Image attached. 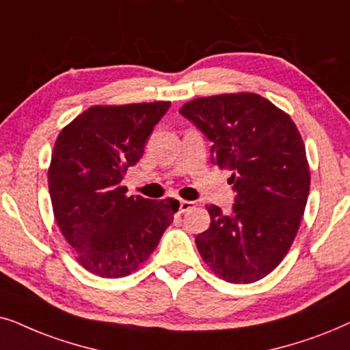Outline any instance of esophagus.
<instances>
[{"instance_id": "1", "label": "esophagus", "mask_w": 350, "mask_h": 350, "mask_svg": "<svg viewBox=\"0 0 350 350\" xmlns=\"http://www.w3.org/2000/svg\"><path fill=\"white\" fill-rule=\"evenodd\" d=\"M195 206L193 202H189V200H180L179 202V211L180 213H187L189 209H192Z\"/></svg>"}]
</instances>
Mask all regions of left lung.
<instances>
[{"instance_id":"left-lung-1","label":"left lung","mask_w":350,"mask_h":350,"mask_svg":"<svg viewBox=\"0 0 350 350\" xmlns=\"http://www.w3.org/2000/svg\"><path fill=\"white\" fill-rule=\"evenodd\" d=\"M179 113L202 131L211 161L232 171L235 203L206 204L208 230L195 239L204 262L230 283L269 275L295 240L310 187L302 137L290 115L251 92L200 97Z\"/></svg>"}]
</instances>
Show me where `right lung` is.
Returning <instances> with one entry per match:
<instances>
[{"instance_id": "1", "label": "right lung", "mask_w": 350, "mask_h": 350, "mask_svg": "<svg viewBox=\"0 0 350 350\" xmlns=\"http://www.w3.org/2000/svg\"><path fill=\"white\" fill-rule=\"evenodd\" d=\"M170 107L171 102L91 107L54 144L48 184L55 222L78 262L94 275L134 272L179 209L174 198L128 197L121 187Z\"/></svg>"}]
</instances>
